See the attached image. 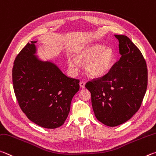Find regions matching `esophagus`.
Masks as SVG:
<instances>
[{"instance_id":"1","label":"esophagus","mask_w":156,"mask_h":156,"mask_svg":"<svg viewBox=\"0 0 156 156\" xmlns=\"http://www.w3.org/2000/svg\"><path fill=\"white\" fill-rule=\"evenodd\" d=\"M80 87L82 88V89H84L85 88V83L83 81H80Z\"/></svg>"}]
</instances>
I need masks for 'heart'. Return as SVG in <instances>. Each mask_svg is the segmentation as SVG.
<instances>
[{
	"label": "heart",
	"mask_w": 156,
	"mask_h": 156,
	"mask_svg": "<svg viewBox=\"0 0 156 156\" xmlns=\"http://www.w3.org/2000/svg\"><path fill=\"white\" fill-rule=\"evenodd\" d=\"M114 52L108 47L100 44L89 45L80 48L76 51L74 58L69 57L67 64L72 72H77L78 63H84L87 73L92 77H100L108 72L114 60Z\"/></svg>",
	"instance_id": "heart-1"
}]
</instances>
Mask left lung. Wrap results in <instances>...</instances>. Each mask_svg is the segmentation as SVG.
<instances>
[{
	"label": "left lung",
	"instance_id": "obj_1",
	"mask_svg": "<svg viewBox=\"0 0 156 156\" xmlns=\"http://www.w3.org/2000/svg\"><path fill=\"white\" fill-rule=\"evenodd\" d=\"M119 60L108 72L87 82L97 119L110 127L126 122L140 108L147 87V67L140 50L126 35H115Z\"/></svg>",
	"mask_w": 156,
	"mask_h": 156
}]
</instances>
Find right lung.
Here are the masks:
<instances>
[{
  "instance_id": "right-lung-1",
  "label": "right lung",
  "mask_w": 156,
  "mask_h": 156,
  "mask_svg": "<svg viewBox=\"0 0 156 156\" xmlns=\"http://www.w3.org/2000/svg\"><path fill=\"white\" fill-rule=\"evenodd\" d=\"M28 43L15 58L13 90L20 107L29 120L48 129L61 126L80 85L50 62L39 60L35 43Z\"/></svg>"
}]
</instances>
